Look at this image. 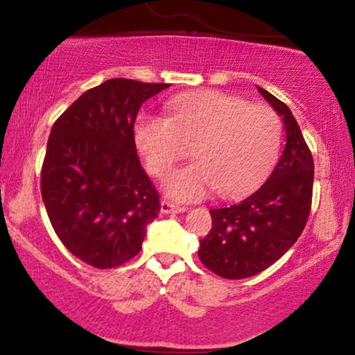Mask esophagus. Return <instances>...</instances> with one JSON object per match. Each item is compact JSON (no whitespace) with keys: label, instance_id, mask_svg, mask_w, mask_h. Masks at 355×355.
<instances>
[{"label":"esophagus","instance_id":"obj_1","mask_svg":"<svg viewBox=\"0 0 355 355\" xmlns=\"http://www.w3.org/2000/svg\"><path fill=\"white\" fill-rule=\"evenodd\" d=\"M159 205H162V213H181L186 210V207L169 202V200H166V198H163Z\"/></svg>","mask_w":355,"mask_h":355}]
</instances>
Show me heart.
I'll use <instances>...</instances> for the list:
<instances>
[{"mask_svg":"<svg viewBox=\"0 0 355 355\" xmlns=\"http://www.w3.org/2000/svg\"><path fill=\"white\" fill-rule=\"evenodd\" d=\"M171 118L140 116L134 139L145 166L166 178L193 147L197 163L173 173L166 192L196 200L216 187L225 197L252 191L268 176L281 150V123L266 105H250L216 90L174 96Z\"/></svg>","mask_w":355,"mask_h":355,"instance_id":"heart-1","label":"heart"}]
</instances>
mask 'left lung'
Wrapping results in <instances>:
<instances>
[{
    "mask_svg": "<svg viewBox=\"0 0 355 355\" xmlns=\"http://www.w3.org/2000/svg\"><path fill=\"white\" fill-rule=\"evenodd\" d=\"M283 116L286 144L270 178L244 200L210 210L213 226L198 259L226 279H244L278 261L302 234L312 208L313 157L283 101L259 87Z\"/></svg>",
    "mask_w": 355,
    "mask_h": 355,
    "instance_id": "1",
    "label": "left lung"
}]
</instances>
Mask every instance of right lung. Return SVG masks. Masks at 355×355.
<instances>
[{"label":"right lung","instance_id":"1","mask_svg":"<svg viewBox=\"0 0 355 355\" xmlns=\"http://www.w3.org/2000/svg\"><path fill=\"white\" fill-rule=\"evenodd\" d=\"M169 84L110 79L55 121L42 164V197L56 236L84 263L116 268L142 249L159 196L140 166V106Z\"/></svg>","mask_w":355,"mask_h":355}]
</instances>
